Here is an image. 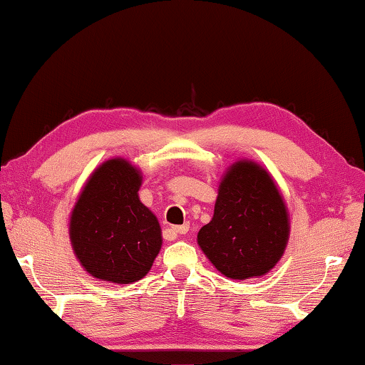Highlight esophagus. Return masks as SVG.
Here are the masks:
<instances>
[{"label": "esophagus", "instance_id": "1", "mask_svg": "<svg viewBox=\"0 0 365 365\" xmlns=\"http://www.w3.org/2000/svg\"><path fill=\"white\" fill-rule=\"evenodd\" d=\"M173 231H175V232H176V234H179V235H184V234H187V232H189V225L175 226V227H173Z\"/></svg>", "mask_w": 365, "mask_h": 365}]
</instances>
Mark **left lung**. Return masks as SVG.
I'll return each mask as SVG.
<instances>
[{
	"label": "left lung",
	"mask_w": 365,
	"mask_h": 365,
	"mask_svg": "<svg viewBox=\"0 0 365 365\" xmlns=\"http://www.w3.org/2000/svg\"><path fill=\"white\" fill-rule=\"evenodd\" d=\"M289 215L271 176L253 162L231 166L220 186L215 215L197 240L229 279L263 276L289 240Z\"/></svg>",
	"instance_id": "left-lung-1"
}]
</instances>
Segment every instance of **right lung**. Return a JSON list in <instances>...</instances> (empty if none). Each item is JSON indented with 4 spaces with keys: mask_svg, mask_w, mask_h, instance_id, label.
I'll use <instances>...</instances> for the list:
<instances>
[{
    "mask_svg": "<svg viewBox=\"0 0 365 365\" xmlns=\"http://www.w3.org/2000/svg\"><path fill=\"white\" fill-rule=\"evenodd\" d=\"M139 171L123 158L96 170L70 218V240L91 276L115 284L143 279L162 247L160 225L140 203Z\"/></svg>",
    "mask_w": 365,
    "mask_h": 365,
    "instance_id": "obj_1",
    "label": "right lung"
}]
</instances>
